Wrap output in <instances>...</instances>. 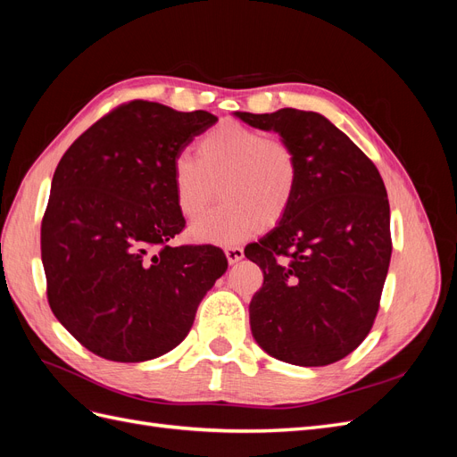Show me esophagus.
<instances>
[{"mask_svg": "<svg viewBox=\"0 0 457 457\" xmlns=\"http://www.w3.org/2000/svg\"><path fill=\"white\" fill-rule=\"evenodd\" d=\"M225 255H227L230 265H234V262H238L244 257V250H242V247H238V245H230V247H227V250H225Z\"/></svg>", "mask_w": 457, "mask_h": 457, "instance_id": "esophagus-1", "label": "esophagus"}]
</instances>
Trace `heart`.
Listing matches in <instances>:
<instances>
[{
    "mask_svg": "<svg viewBox=\"0 0 457 457\" xmlns=\"http://www.w3.org/2000/svg\"><path fill=\"white\" fill-rule=\"evenodd\" d=\"M297 152L282 137L238 121H223L196 145V158L181 152L171 160L175 204L187 219L204 215L219 195L223 205L190 228L192 238L232 245L261 225H276L299 188Z\"/></svg>",
    "mask_w": 457,
    "mask_h": 457,
    "instance_id": "1",
    "label": "heart"
}]
</instances>
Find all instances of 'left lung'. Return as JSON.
I'll list each match as a JSON object with an SVG mask.
<instances>
[{
    "label": "left lung",
    "mask_w": 457,
    "mask_h": 457,
    "mask_svg": "<svg viewBox=\"0 0 457 457\" xmlns=\"http://www.w3.org/2000/svg\"><path fill=\"white\" fill-rule=\"evenodd\" d=\"M234 116L292 143L301 170L286 217L244 250L262 270L250 303L253 339L287 364H334L364 341L379 309L393 252L383 179L322 114Z\"/></svg>",
    "instance_id": "8db88e82"
}]
</instances>
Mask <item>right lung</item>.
Listing matches in <instances>:
<instances>
[{
	"mask_svg": "<svg viewBox=\"0 0 457 457\" xmlns=\"http://www.w3.org/2000/svg\"><path fill=\"white\" fill-rule=\"evenodd\" d=\"M217 116L121 104L61 158L41 220L57 320L96 356L145 362L175 349L228 262L215 245L168 242L185 228L171 160Z\"/></svg>",
	"mask_w": 457,
	"mask_h": 457,
	"instance_id": "add662e5",
	"label": "right lung"
}]
</instances>
